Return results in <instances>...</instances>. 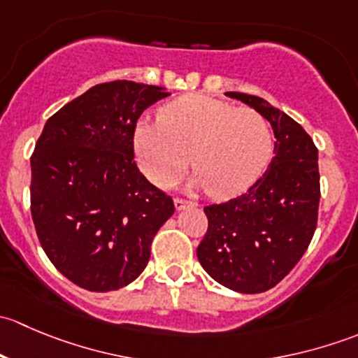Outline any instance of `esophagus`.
Segmentation results:
<instances>
[{"mask_svg": "<svg viewBox=\"0 0 358 358\" xmlns=\"http://www.w3.org/2000/svg\"><path fill=\"white\" fill-rule=\"evenodd\" d=\"M194 206H197L196 202H192V201H187V199H182V197H176L175 199V208L178 209H185V208H194Z\"/></svg>", "mask_w": 358, "mask_h": 358, "instance_id": "1", "label": "esophagus"}]
</instances>
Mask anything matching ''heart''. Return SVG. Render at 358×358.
Here are the masks:
<instances>
[{"label": "heart", "instance_id": "obj_1", "mask_svg": "<svg viewBox=\"0 0 358 358\" xmlns=\"http://www.w3.org/2000/svg\"><path fill=\"white\" fill-rule=\"evenodd\" d=\"M135 152L145 175L169 187L190 164V185L216 199L248 190L273 156V133L258 110L204 95H185L159 110V122L135 128Z\"/></svg>", "mask_w": 358, "mask_h": 358}]
</instances>
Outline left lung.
Returning a JSON list of instances; mask_svg holds the SVG:
<instances>
[{
    "label": "left lung",
    "mask_w": 358,
    "mask_h": 358,
    "mask_svg": "<svg viewBox=\"0 0 358 358\" xmlns=\"http://www.w3.org/2000/svg\"><path fill=\"white\" fill-rule=\"evenodd\" d=\"M270 121L272 162L243 196L206 206L208 232L197 248L202 268L229 289H272L294 268L312 241L320 201L319 152L308 133L259 96L227 92Z\"/></svg>",
    "instance_id": "1"
}]
</instances>
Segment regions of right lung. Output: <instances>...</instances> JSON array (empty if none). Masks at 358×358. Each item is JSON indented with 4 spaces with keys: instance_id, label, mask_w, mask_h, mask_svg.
Returning a JSON list of instances; mask_svg holds the SVG:
<instances>
[{
    "instance_id": "obj_1",
    "label": "right lung",
    "mask_w": 358,
    "mask_h": 358,
    "mask_svg": "<svg viewBox=\"0 0 358 358\" xmlns=\"http://www.w3.org/2000/svg\"><path fill=\"white\" fill-rule=\"evenodd\" d=\"M164 88L135 81L96 85L43 128L31 156V213L50 262L83 289L128 286L147 266L157 230L175 213L140 173L133 135Z\"/></svg>"
}]
</instances>
